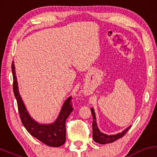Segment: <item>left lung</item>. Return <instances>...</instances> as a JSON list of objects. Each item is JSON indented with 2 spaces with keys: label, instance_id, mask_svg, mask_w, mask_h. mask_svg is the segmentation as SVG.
Listing matches in <instances>:
<instances>
[{
  "label": "left lung",
  "instance_id": "8db88e82",
  "mask_svg": "<svg viewBox=\"0 0 157 157\" xmlns=\"http://www.w3.org/2000/svg\"><path fill=\"white\" fill-rule=\"evenodd\" d=\"M91 111L92 116H93V124H92V129H93V139L94 141H96L98 144H109V143H112L114 141H115L116 140L121 139V137L124 136L126 134V132H127L129 129V128L131 127V126H128L126 129H124V131H122L121 132L117 133V134L114 135H107L105 133L102 132L98 128L97 123V118H96L95 112H94V108L90 109Z\"/></svg>",
  "mask_w": 157,
  "mask_h": 157
}]
</instances>
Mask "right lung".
Returning a JSON list of instances; mask_svg holds the SVG:
<instances>
[{
    "label": "right lung",
    "mask_w": 157,
    "mask_h": 157,
    "mask_svg": "<svg viewBox=\"0 0 157 157\" xmlns=\"http://www.w3.org/2000/svg\"><path fill=\"white\" fill-rule=\"evenodd\" d=\"M13 76V92L17 100L18 113L22 124L28 132L34 138L50 147H60L66 141V120L73 109L72 107L71 97H69L62 105L57 119L51 124H40L30 115L28 109L21 99L19 91L17 78L16 75L14 63H12Z\"/></svg>",
    "instance_id": "add662e5"
}]
</instances>
